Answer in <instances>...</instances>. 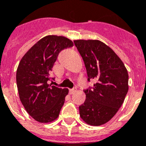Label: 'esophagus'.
Returning <instances> with one entry per match:
<instances>
[{
    "mask_svg": "<svg viewBox=\"0 0 146 146\" xmlns=\"http://www.w3.org/2000/svg\"><path fill=\"white\" fill-rule=\"evenodd\" d=\"M76 88H73V89H70V90H69V93H70L71 95H72V94H74V92H76Z\"/></svg>",
    "mask_w": 146,
    "mask_h": 146,
    "instance_id": "esophagus-1",
    "label": "esophagus"
}]
</instances>
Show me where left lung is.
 Listing matches in <instances>:
<instances>
[{"label":"left lung","instance_id":"1","mask_svg":"<svg viewBox=\"0 0 146 146\" xmlns=\"http://www.w3.org/2000/svg\"><path fill=\"white\" fill-rule=\"evenodd\" d=\"M82 57L88 81L97 82L84 90L86 100L79 107L87 124H105L117 113L128 91V73L124 64L110 46L99 40H74Z\"/></svg>","mask_w":146,"mask_h":146}]
</instances>
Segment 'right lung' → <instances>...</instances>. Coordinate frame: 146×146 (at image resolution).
<instances>
[{
  "label": "right lung",
  "instance_id": "obj_1",
  "mask_svg": "<svg viewBox=\"0 0 146 146\" xmlns=\"http://www.w3.org/2000/svg\"><path fill=\"white\" fill-rule=\"evenodd\" d=\"M73 45L64 36H46L37 41L19 62L16 84L20 100L29 115L39 123H51L59 117L69 90L48 84L51 81L49 73L59 52Z\"/></svg>",
  "mask_w": 146,
  "mask_h": 146
}]
</instances>
